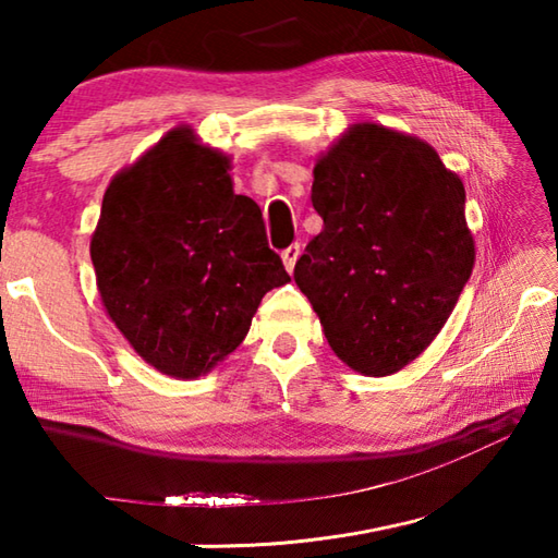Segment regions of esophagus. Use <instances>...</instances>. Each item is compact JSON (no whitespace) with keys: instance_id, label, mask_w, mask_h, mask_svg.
<instances>
[{"instance_id":"obj_1","label":"esophagus","mask_w":558,"mask_h":558,"mask_svg":"<svg viewBox=\"0 0 558 558\" xmlns=\"http://www.w3.org/2000/svg\"><path fill=\"white\" fill-rule=\"evenodd\" d=\"M282 256V263H286V268H288V272H292V268H295V263H298V258H300V245L298 243H292V245H288L286 251L280 253Z\"/></svg>"}]
</instances>
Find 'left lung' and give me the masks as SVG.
Returning a JSON list of instances; mask_svg holds the SVG:
<instances>
[{
  "mask_svg": "<svg viewBox=\"0 0 558 558\" xmlns=\"http://www.w3.org/2000/svg\"><path fill=\"white\" fill-rule=\"evenodd\" d=\"M313 174L325 226L292 278L347 366L396 374L436 339L475 266L465 186L428 143L374 122L349 128Z\"/></svg>",
  "mask_w": 558,
  "mask_h": 558,
  "instance_id": "obj_1",
  "label": "left lung"
}]
</instances>
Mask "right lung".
I'll use <instances>...</instances> for the list:
<instances>
[{
  "label": "right lung",
  "mask_w": 558,
  "mask_h": 558,
  "mask_svg": "<svg viewBox=\"0 0 558 558\" xmlns=\"http://www.w3.org/2000/svg\"><path fill=\"white\" fill-rule=\"evenodd\" d=\"M229 169L192 128L169 130L112 177L90 239L106 313L174 379L211 372L248 335L263 295L290 280Z\"/></svg>",
  "instance_id": "right-lung-1"
}]
</instances>
